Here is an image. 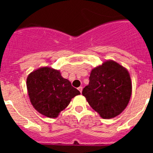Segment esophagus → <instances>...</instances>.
Segmentation results:
<instances>
[{
	"mask_svg": "<svg viewBox=\"0 0 153 153\" xmlns=\"http://www.w3.org/2000/svg\"><path fill=\"white\" fill-rule=\"evenodd\" d=\"M82 90H83V87H82V86H79V88H78V90H79L80 93H82Z\"/></svg>",
	"mask_w": 153,
	"mask_h": 153,
	"instance_id": "obj_1",
	"label": "esophagus"
}]
</instances>
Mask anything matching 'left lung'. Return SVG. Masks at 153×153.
Instances as JSON below:
<instances>
[{"label":"left lung","mask_w":153,"mask_h":153,"mask_svg":"<svg viewBox=\"0 0 153 153\" xmlns=\"http://www.w3.org/2000/svg\"><path fill=\"white\" fill-rule=\"evenodd\" d=\"M83 96L102 119L117 117L123 111L132 95V83L128 70L113 60H106L92 70L90 83Z\"/></svg>","instance_id":"1"}]
</instances>
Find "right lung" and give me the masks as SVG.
Returning a JSON list of instances; mask_svg holds the SVG:
<instances>
[{"label":"right lung","instance_id":"add662e5","mask_svg":"<svg viewBox=\"0 0 153 153\" xmlns=\"http://www.w3.org/2000/svg\"><path fill=\"white\" fill-rule=\"evenodd\" d=\"M27 89L32 106L40 114L56 118L72 98L79 95L60 70L43 67L33 70L27 78Z\"/></svg>","mask_w":153,"mask_h":153}]
</instances>
